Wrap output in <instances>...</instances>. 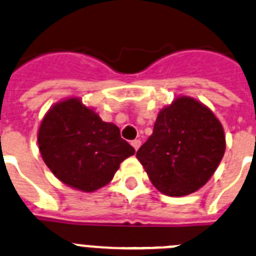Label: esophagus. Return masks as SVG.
<instances>
[{
  "instance_id": "esophagus-1",
  "label": "esophagus",
  "mask_w": 256,
  "mask_h": 256,
  "mask_svg": "<svg viewBox=\"0 0 256 256\" xmlns=\"http://www.w3.org/2000/svg\"><path fill=\"white\" fill-rule=\"evenodd\" d=\"M131 146H134V150H139V146H142V142L139 140V139H135V140L131 142Z\"/></svg>"
}]
</instances>
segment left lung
<instances>
[{"label":"left lung","instance_id":"8db88e82","mask_svg":"<svg viewBox=\"0 0 256 256\" xmlns=\"http://www.w3.org/2000/svg\"><path fill=\"white\" fill-rule=\"evenodd\" d=\"M224 150V131L214 113L192 98L180 96L158 113L153 134L136 158L160 192L179 197L206 184Z\"/></svg>","mask_w":256,"mask_h":256}]
</instances>
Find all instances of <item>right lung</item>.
I'll return each mask as SVG.
<instances>
[{"label":"right lung","instance_id":"right-lung-1","mask_svg":"<svg viewBox=\"0 0 256 256\" xmlns=\"http://www.w3.org/2000/svg\"><path fill=\"white\" fill-rule=\"evenodd\" d=\"M38 146L52 174L84 192L110 183L120 164L135 153L117 126L102 121L76 98L58 103L44 117Z\"/></svg>","mask_w":256,"mask_h":256}]
</instances>
